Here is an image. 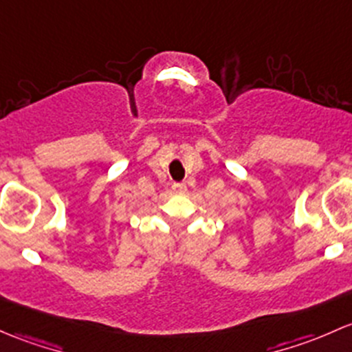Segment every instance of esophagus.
Masks as SVG:
<instances>
[{"label":"esophagus","mask_w":352,"mask_h":352,"mask_svg":"<svg viewBox=\"0 0 352 352\" xmlns=\"http://www.w3.org/2000/svg\"><path fill=\"white\" fill-rule=\"evenodd\" d=\"M173 191H175V193H184V191H186V184L175 183L173 184Z\"/></svg>","instance_id":"34e87169"}]
</instances>
